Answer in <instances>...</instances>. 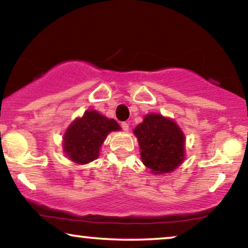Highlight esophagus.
Returning <instances> with one entry per match:
<instances>
[{
    "label": "esophagus",
    "instance_id": "34e87169",
    "mask_svg": "<svg viewBox=\"0 0 248 248\" xmlns=\"http://www.w3.org/2000/svg\"><path fill=\"white\" fill-rule=\"evenodd\" d=\"M121 128L124 129V131H128V129H129V124L128 122H121Z\"/></svg>",
    "mask_w": 248,
    "mask_h": 248
}]
</instances>
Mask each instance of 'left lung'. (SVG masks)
<instances>
[{"mask_svg": "<svg viewBox=\"0 0 248 248\" xmlns=\"http://www.w3.org/2000/svg\"><path fill=\"white\" fill-rule=\"evenodd\" d=\"M143 163L160 174L176 169L184 160L185 137L174 121L160 114H147L135 128Z\"/></svg>", "mask_w": 248, "mask_h": 248, "instance_id": "8db88e82", "label": "left lung"}]
</instances>
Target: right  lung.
<instances>
[{
  "mask_svg": "<svg viewBox=\"0 0 248 248\" xmlns=\"http://www.w3.org/2000/svg\"><path fill=\"white\" fill-rule=\"evenodd\" d=\"M120 126L113 119H108L96 111H86L65 131L64 152L76 163L92 162L98 156L100 147L110 131L119 130Z\"/></svg>",
  "mask_w": 248,
  "mask_h": 248,
  "instance_id": "1",
  "label": "right lung"
}]
</instances>
